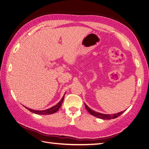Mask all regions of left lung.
I'll return each mask as SVG.
<instances>
[{
    "instance_id": "1",
    "label": "left lung",
    "mask_w": 149,
    "mask_h": 149,
    "mask_svg": "<svg viewBox=\"0 0 149 149\" xmlns=\"http://www.w3.org/2000/svg\"><path fill=\"white\" fill-rule=\"evenodd\" d=\"M85 107H86V109L87 110V111H88L89 113H90L91 115H93L95 117H97L98 118H100L102 119H115L118 116H119L120 115H121L124 112V111H121L117 113H115V114H103V113H101L99 112H96L93 110L90 109L88 106L85 104Z\"/></svg>"
}]
</instances>
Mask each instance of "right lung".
I'll list each match as a JSON object with an SVG mask.
<instances>
[{
	"instance_id": "right-lung-1",
	"label": "right lung",
	"mask_w": 149,
	"mask_h": 149,
	"mask_svg": "<svg viewBox=\"0 0 149 149\" xmlns=\"http://www.w3.org/2000/svg\"><path fill=\"white\" fill-rule=\"evenodd\" d=\"M64 95L62 97V98L61 99V100L56 104V105L53 106V107L49 108L48 109L45 110H33V109H28L26 107H25L26 109H28L29 111H30L31 112L33 113H36V114H39V115H49V114H53V113L56 112L57 111L59 110V109H60V107H61V105L63 101V99H64Z\"/></svg>"
}]
</instances>
